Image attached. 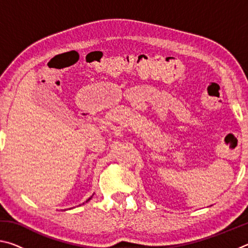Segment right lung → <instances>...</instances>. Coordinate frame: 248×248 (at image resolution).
<instances>
[{
	"instance_id": "right-lung-1",
	"label": "right lung",
	"mask_w": 248,
	"mask_h": 248,
	"mask_svg": "<svg viewBox=\"0 0 248 248\" xmlns=\"http://www.w3.org/2000/svg\"><path fill=\"white\" fill-rule=\"evenodd\" d=\"M91 198H92V197H91ZM91 198H90V199H89V200H91ZM89 200H87V201H89ZM87 201H86V202H87Z\"/></svg>"
}]
</instances>
